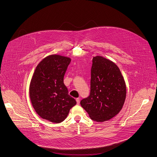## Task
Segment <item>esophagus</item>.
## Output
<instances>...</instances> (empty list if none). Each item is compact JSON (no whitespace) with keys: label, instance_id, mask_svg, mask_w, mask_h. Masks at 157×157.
<instances>
[{"label":"esophagus","instance_id":"obj_1","mask_svg":"<svg viewBox=\"0 0 157 157\" xmlns=\"http://www.w3.org/2000/svg\"><path fill=\"white\" fill-rule=\"evenodd\" d=\"M76 102H77V104L79 105V103H80V99H79V98H78L76 99Z\"/></svg>","mask_w":157,"mask_h":157}]
</instances>
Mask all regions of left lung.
<instances>
[{"instance_id": "1", "label": "left lung", "mask_w": 157, "mask_h": 157, "mask_svg": "<svg viewBox=\"0 0 157 157\" xmlns=\"http://www.w3.org/2000/svg\"><path fill=\"white\" fill-rule=\"evenodd\" d=\"M126 87L118 66L101 56L93 57L90 95L80 102L91 120L108 121L120 113L125 101Z\"/></svg>"}]
</instances>
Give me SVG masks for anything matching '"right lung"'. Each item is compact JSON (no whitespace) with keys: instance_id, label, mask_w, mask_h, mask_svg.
Masks as SVG:
<instances>
[{"instance_id":"right-lung-1","label":"right lung","mask_w":157,"mask_h":157,"mask_svg":"<svg viewBox=\"0 0 157 157\" xmlns=\"http://www.w3.org/2000/svg\"><path fill=\"white\" fill-rule=\"evenodd\" d=\"M71 61L69 57L51 54L42 59L34 71L29 96L34 109L42 119L59 123L76 104L64 84V76Z\"/></svg>"}]
</instances>
